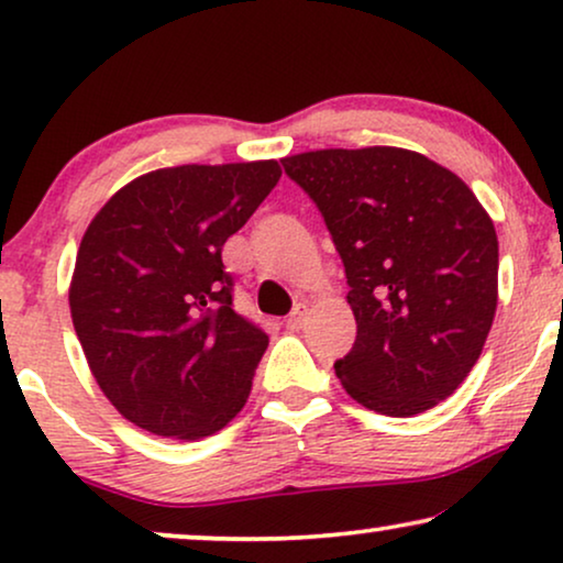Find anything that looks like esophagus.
Here are the masks:
<instances>
[{
  "label": "esophagus",
  "instance_id": "obj_1",
  "mask_svg": "<svg viewBox=\"0 0 563 563\" xmlns=\"http://www.w3.org/2000/svg\"><path fill=\"white\" fill-rule=\"evenodd\" d=\"M305 318H307L305 307H295V310H291V314L287 318V328L289 330H299V328L305 325Z\"/></svg>",
  "mask_w": 563,
  "mask_h": 563
}]
</instances>
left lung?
<instances>
[{
    "instance_id": "1",
    "label": "left lung",
    "mask_w": 563,
    "mask_h": 563,
    "mask_svg": "<svg viewBox=\"0 0 563 563\" xmlns=\"http://www.w3.org/2000/svg\"><path fill=\"white\" fill-rule=\"evenodd\" d=\"M349 279L356 341L335 374L368 410L410 418L451 397L497 310V233L449 168L389 145L282 158Z\"/></svg>"
}]
</instances>
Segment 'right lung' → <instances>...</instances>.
Segmentation results:
<instances>
[{
    "mask_svg": "<svg viewBox=\"0 0 563 563\" xmlns=\"http://www.w3.org/2000/svg\"><path fill=\"white\" fill-rule=\"evenodd\" d=\"M276 161L158 168L91 220L68 291L91 374L122 418L197 441L241 412L268 335L233 310L222 245L279 181Z\"/></svg>",
    "mask_w": 563,
    "mask_h": 563,
    "instance_id": "obj_1",
    "label": "right lung"
}]
</instances>
